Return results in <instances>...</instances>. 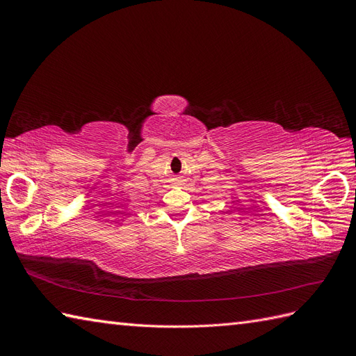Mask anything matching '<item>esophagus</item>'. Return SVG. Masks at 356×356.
Returning a JSON list of instances; mask_svg holds the SVG:
<instances>
[{"instance_id":"1","label":"esophagus","mask_w":356,"mask_h":356,"mask_svg":"<svg viewBox=\"0 0 356 356\" xmlns=\"http://www.w3.org/2000/svg\"><path fill=\"white\" fill-rule=\"evenodd\" d=\"M175 181H177V182H181V179H175Z\"/></svg>"}]
</instances>
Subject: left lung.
<instances>
[{
  "label": "left lung",
  "mask_w": 356,
  "mask_h": 356,
  "mask_svg": "<svg viewBox=\"0 0 356 356\" xmlns=\"http://www.w3.org/2000/svg\"><path fill=\"white\" fill-rule=\"evenodd\" d=\"M355 191H356V190H355ZM355 195H356V193H355Z\"/></svg>",
  "instance_id": "8db88e82"
}]
</instances>
